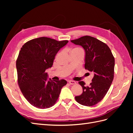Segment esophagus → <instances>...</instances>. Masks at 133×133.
<instances>
[{"label": "esophagus", "mask_w": 133, "mask_h": 133, "mask_svg": "<svg viewBox=\"0 0 133 133\" xmlns=\"http://www.w3.org/2000/svg\"><path fill=\"white\" fill-rule=\"evenodd\" d=\"M68 82H69V83L70 84V85H74V84H76V82L73 81V80H69Z\"/></svg>", "instance_id": "obj_1"}]
</instances>
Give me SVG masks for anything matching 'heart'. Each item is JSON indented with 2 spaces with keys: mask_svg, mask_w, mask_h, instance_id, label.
I'll list each match as a JSON object with an SVG mask.
<instances>
[{
  "mask_svg": "<svg viewBox=\"0 0 133 133\" xmlns=\"http://www.w3.org/2000/svg\"><path fill=\"white\" fill-rule=\"evenodd\" d=\"M76 49H79V48H76Z\"/></svg>",
  "mask_w": 133,
  "mask_h": 133,
  "instance_id": "b5f03b06",
  "label": "heart"
}]
</instances>
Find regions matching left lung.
Returning a JSON list of instances; mask_svg holds the SVG:
<instances>
[{
	"instance_id": "left-lung-1",
	"label": "left lung",
	"mask_w": 133,
	"mask_h": 133,
	"mask_svg": "<svg viewBox=\"0 0 133 133\" xmlns=\"http://www.w3.org/2000/svg\"><path fill=\"white\" fill-rule=\"evenodd\" d=\"M71 42L82 46L85 52V68L94 74L89 86L79 82L83 88L82 94L75 97L81 105L91 107L103 99L114 79L115 59L105 43L90 36H84Z\"/></svg>"
}]
</instances>
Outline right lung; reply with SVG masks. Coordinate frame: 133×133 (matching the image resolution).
I'll use <instances>...</instances> for the list:
<instances>
[{"label":"right lung","mask_w":133,"mask_h":133,"mask_svg":"<svg viewBox=\"0 0 133 133\" xmlns=\"http://www.w3.org/2000/svg\"><path fill=\"white\" fill-rule=\"evenodd\" d=\"M68 41L47 37L30 40L23 45L16 62L18 83L23 95L32 105L46 109L55 104L67 82L48 80L46 70L53 64L55 56Z\"/></svg>","instance_id":"1"}]
</instances>
